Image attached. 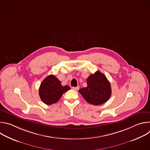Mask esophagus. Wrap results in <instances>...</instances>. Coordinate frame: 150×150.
I'll return each instance as SVG.
<instances>
[{
  "mask_svg": "<svg viewBox=\"0 0 150 150\" xmlns=\"http://www.w3.org/2000/svg\"><path fill=\"white\" fill-rule=\"evenodd\" d=\"M79 87L78 86L76 87H72V89H73L74 90H76V91H78L79 90Z\"/></svg>",
  "mask_w": 150,
  "mask_h": 150,
  "instance_id": "esophagus-1",
  "label": "esophagus"
}]
</instances>
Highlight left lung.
Masks as SVG:
<instances>
[{
    "instance_id": "1",
    "label": "left lung",
    "mask_w": 150,
    "mask_h": 150,
    "mask_svg": "<svg viewBox=\"0 0 150 150\" xmlns=\"http://www.w3.org/2000/svg\"><path fill=\"white\" fill-rule=\"evenodd\" d=\"M87 87L79 90V93L88 103L101 105L108 101L112 94L110 83L100 71L90 75L87 79Z\"/></svg>"
}]
</instances>
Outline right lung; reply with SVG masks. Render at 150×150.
Segmentation results:
<instances>
[{
	"label": "right lung",
	"mask_w": 150,
	"mask_h": 150,
	"mask_svg": "<svg viewBox=\"0 0 150 150\" xmlns=\"http://www.w3.org/2000/svg\"><path fill=\"white\" fill-rule=\"evenodd\" d=\"M69 90V86H62L60 81L56 76L50 75L41 83L39 96L42 102L47 105H51L57 103L63 94Z\"/></svg>",
	"instance_id": "right-lung-1"
}]
</instances>
